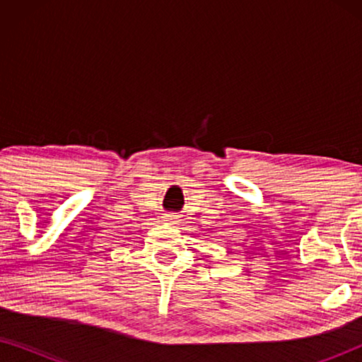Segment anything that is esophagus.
<instances>
[{
    "label": "esophagus",
    "instance_id": "1",
    "mask_svg": "<svg viewBox=\"0 0 362 362\" xmlns=\"http://www.w3.org/2000/svg\"><path fill=\"white\" fill-rule=\"evenodd\" d=\"M177 217L175 214H166L165 216V222H168V224H176Z\"/></svg>",
    "mask_w": 362,
    "mask_h": 362
}]
</instances>
